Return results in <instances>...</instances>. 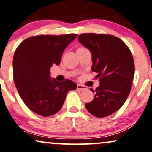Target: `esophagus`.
Listing matches in <instances>:
<instances>
[{"label": "esophagus", "mask_w": 152, "mask_h": 152, "mask_svg": "<svg viewBox=\"0 0 152 152\" xmlns=\"http://www.w3.org/2000/svg\"><path fill=\"white\" fill-rule=\"evenodd\" d=\"M77 89L79 90H87V87L85 86L80 85V84H78L77 85Z\"/></svg>", "instance_id": "1"}]
</instances>
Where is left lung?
Here are the masks:
<instances>
[{
    "label": "left lung",
    "mask_w": 152,
    "mask_h": 152,
    "mask_svg": "<svg viewBox=\"0 0 152 152\" xmlns=\"http://www.w3.org/2000/svg\"><path fill=\"white\" fill-rule=\"evenodd\" d=\"M78 39L91 53V70L100 82L91 90L94 99L86 109L96 117H107L118 111L129 94L134 74L132 55L121 39L112 35L82 34Z\"/></svg>",
    "instance_id": "left-lung-1"
}]
</instances>
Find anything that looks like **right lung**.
Returning a JSON list of instances; mask_svg holds the SVG:
<instances>
[{
    "label": "right lung",
    "mask_w": 152,
    "mask_h": 152,
    "mask_svg": "<svg viewBox=\"0 0 152 152\" xmlns=\"http://www.w3.org/2000/svg\"><path fill=\"white\" fill-rule=\"evenodd\" d=\"M76 34L27 38L17 48L13 58L15 87L23 102L31 111L48 117L62 109L70 90L77 85L70 79L57 82L50 77V68L60 64L67 45Z\"/></svg>",
    "instance_id": "add662e5"
}]
</instances>
